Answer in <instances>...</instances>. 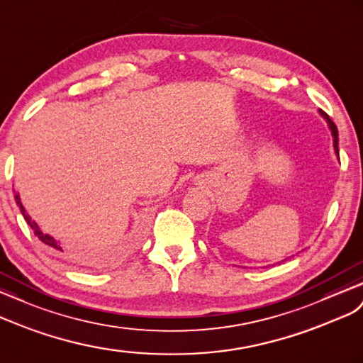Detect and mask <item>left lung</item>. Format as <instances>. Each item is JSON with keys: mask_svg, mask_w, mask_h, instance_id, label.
I'll return each instance as SVG.
<instances>
[{"mask_svg": "<svg viewBox=\"0 0 363 363\" xmlns=\"http://www.w3.org/2000/svg\"><path fill=\"white\" fill-rule=\"evenodd\" d=\"M320 115L327 119V123H328V125H330V128H331V133H333V141H334V150H336V153L339 155V148H337V127H336V124L333 123L331 121V118L325 113L323 110H320Z\"/></svg>", "mask_w": 363, "mask_h": 363, "instance_id": "left-lung-1", "label": "left lung"}]
</instances>
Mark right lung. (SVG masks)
I'll return each instance as SVG.
<instances>
[{
    "label": "right lung",
    "mask_w": 363,
    "mask_h": 363,
    "mask_svg": "<svg viewBox=\"0 0 363 363\" xmlns=\"http://www.w3.org/2000/svg\"><path fill=\"white\" fill-rule=\"evenodd\" d=\"M15 201H16V206L20 207V210H21V213H23V216H24L26 222H27V224H29V225H30V228L33 230L35 236L38 238L43 244L49 245V247H52V248H55V250H58V252H62V248L60 247V244L57 242V240H55V239H53L52 236H49V235H44L43 231L40 230V227L35 224V222L30 219V216H29V215H27L26 210H24V207H23V203H21V201H20V194H15Z\"/></svg>",
    "instance_id": "1"
}]
</instances>
